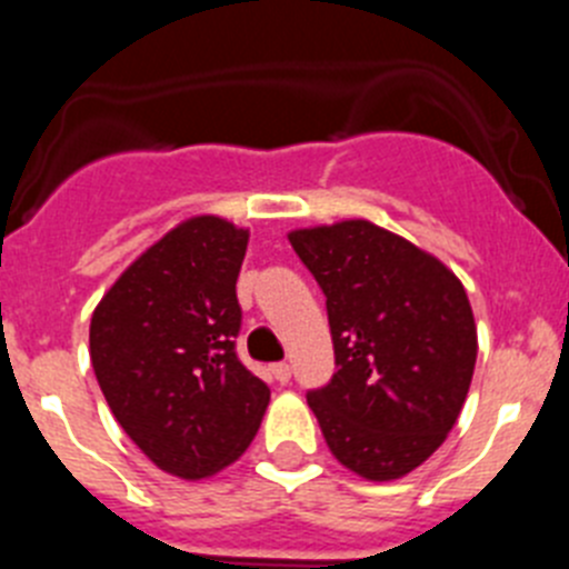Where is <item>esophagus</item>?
I'll return each mask as SVG.
<instances>
[{
	"mask_svg": "<svg viewBox=\"0 0 569 569\" xmlns=\"http://www.w3.org/2000/svg\"><path fill=\"white\" fill-rule=\"evenodd\" d=\"M270 373H273V379L279 381V385H288V381H290V365H288V361H279V365L270 367Z\"/></svg>",
	"mask_w": 569,
	"mask_h": 569,
	"instance_id": "1",
	"label": "esophagus"
}]
</instances>
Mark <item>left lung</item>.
<instances>
[{
  "label": "left lung",
  "mask_w": 569,
  "mask_h": 569,
  "mask_svg": "<svg viewBox=\"0 0 569 569\" xmlns=\"http://www.w3.org/2000/svg\"><path fill=\"white\" fill-rule=\"evenodd\" d=\"M328 299L336 373L308 393L330 453L361 479H401L453 430L476 367V321L453 270L365 219L293 230Z\"/></svg>",
  "instance_id": "left-lung-1"
}]
</instances>
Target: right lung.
<instances>
[{"label":"right lung","mask_w":569,"mask_h":569,"mask_svg":"<svg viewBox=\"0 0 569 569\" xmlns=\"http://www.w3.org/2000/svg\"><path fill=\"white\" fill-rule=\"evenodd\" d=\"M248 230L188 219L116 279L90 319V361L116 421L159 470L208 479L239 459L268 385L236 356Z\"/></svg>","instance_id":"add662e5"}]
</instances>
